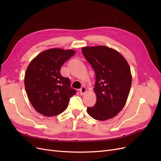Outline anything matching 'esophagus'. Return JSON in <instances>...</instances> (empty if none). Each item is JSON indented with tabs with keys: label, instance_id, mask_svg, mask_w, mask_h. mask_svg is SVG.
Here are the masks:
<instances>
[{
	"label": "esophagus",
	"instance_id": "obj_1",
	"mask_svg": "<svg viewBox=\"0 0 161 161\" xmlns=\"http://www.w3.org/2000/svg\"><path fill=\"white\" fill-rule=\"evenodd\" d=\"M86 92V87H85V86H82V88L80 89V93L81 95H84Z\"/></svg>",
	"mask_w": 161,
	"mask_h": 161
}]
</instances>
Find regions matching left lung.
<instances>
[{"label": "left lung", "mask_w": 161, "mask_h": 161, "mask_svg": "<svg viewBox=\"0 0 161 161\" xmlns=\"http://www.w3.org/2000/svg\"><path fill=\"white\" fill-rule=\"evenodd\" d=\"M86 60L95 73V106L87 108L92 118L105 121L113 118L124 108L131 85L130 68L117 50L104 46L82 47Z\"/></svg>", "instance_id": "obj_1"}]
</instances>
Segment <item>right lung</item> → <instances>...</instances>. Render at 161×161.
Segmentation results:
<instances>
[{"mask_svg": "<svg viewBox=\"0 0 161 161\" xmlns=\"http://www.w3.org/2000/svg\"><path fill=\"white\" fill-rule=\"evenodd\" d=\"M75 53L73 50L51 48L39 53L28 65L24 84L28 98L38 113L52 117L67 108L76 91L71 89L69 78L61 75L60 69Z\"/></svg>", "mask_w": 161, "mask_h": 161, "instance_id": "1", "label": "right lung"}]
</instances>
